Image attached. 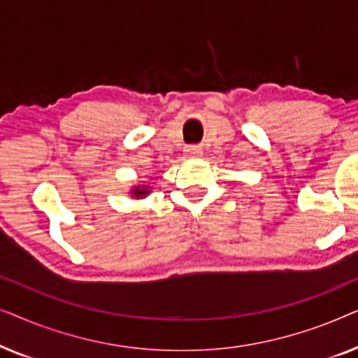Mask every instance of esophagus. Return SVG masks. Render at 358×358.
<instances>
[{
    "label": "esophagus",
    "instance_id": "obj_1",
    "mask_svg": "<svg viewBox=\"0 0 358 358\" xmlns=\"http://www.w3.org/2000/svg\"><path fill=\"white\" fill-rule=\"evenodd\" d=\"M185 153H187V156H190V158H199V156H202V148H199V146H190Z\"/></svg>",
    "mask_w": 358,
    "mask_h": 358
}]
</instances>
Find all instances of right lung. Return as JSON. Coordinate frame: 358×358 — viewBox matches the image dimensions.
<instances>
[{"mask_svg": "<svg viewBox=\"0 0 358 358\" xmlns=\"http://www.w3.org/2000/svg\"><path fill=\"white\" fill-rule=\"evenodd\" d=\"M151 187L148 184H135V185H131V189H130V195L134 199H145L146 195H150V190Z\"/></svg>", "mask_w": 358, "mask_h": 358, "instance_id": "1", "label": "right lung"}]
</instances>
